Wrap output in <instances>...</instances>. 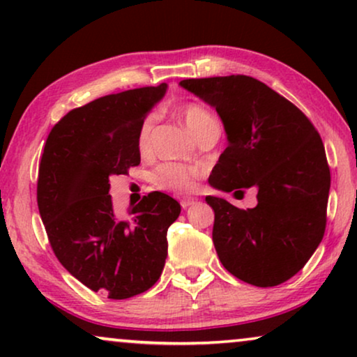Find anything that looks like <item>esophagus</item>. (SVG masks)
Listing matches in <instances>:
<instances>
[{
    "label": "esophagus",
    "mask_w": 357,
    "mask_h": 357,
    "mask_svg": "<svg viewBox=\"0 0 357 357\" xmlns=\"http://www.w3.org/2000/svg\"><path fill=\"white\" fill-rule=\"evenodd\" d=\"M195 203H197V198H182V199H180V204H182L183 209L190 208Z\"/></svg>",
    "instance_id": "obj_1"
}]
</instances>
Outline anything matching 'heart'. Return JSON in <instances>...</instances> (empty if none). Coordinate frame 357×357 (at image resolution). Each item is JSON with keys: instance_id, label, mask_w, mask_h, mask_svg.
I'll return each mask as SVG.
<instances>
[{"instance_id": "1", "label": "heart", "mask_w": 357, "mask_h": 357, "mask_svg": "<svg viewBox=\"0 0 357 357\" xmlns=\"http://www.w3.org/2000/svg\"><path fill=\"white\" fill-rule=\"evenodd\" d=\"M180 115L187 125V128L197 136L202 133L203 130H206L208 126L218 125L214 116L204 109L203 105L198 104H187L182 107ZM154 126V115H148L141 121L139 130H138V148L139 151H146L149 146L151 139V131ZM198 175V169L193 165H185V164H162L155 169L153 175L154 183L159 188L169 190V192L175 193H185L193 190L195 187V178Z\"/></svg>"}]
</instances>
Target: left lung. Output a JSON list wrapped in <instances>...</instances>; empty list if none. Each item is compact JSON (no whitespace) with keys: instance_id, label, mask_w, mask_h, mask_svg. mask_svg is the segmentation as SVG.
Segmentation results:
<instances>
[{"instance_id":"1","label":"left lung","mask_w":357,"mask_h":357,"mask_svg":"<svg viewBox=\"0 0 357 357\" xmlns=\"http://www.w3.org/2000/svg\"><path fill=\"white\" fill-rule=\"evenodd\" d=\"M180 86L216 109L226 130L227 148L209 185L236 197L257 192L248 209L206 197L219 260L248 284H281L304 268L325 234L330 169L320 135L294 104L250 76Z\"/></svg>"}]
</instances>
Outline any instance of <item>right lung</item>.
<instances>
[{
    "instance_id": "obj_1",
    "label": "right lung",
    "mask_w": 357,
    "mask_h": 357,
    "mask_svg": "<svg viewBox=\"0 0 357 357\" xmlns=\"http://www.w3.org/2000/svg\"><path fill=\"white\" fill-rule=\"evenodd\" d=\"M165 91V82L139 87L68 112L43 148L37 204L50 245L77 281L110 299L155 284L167 229L180 214L177 199L153 192L130 208V219H119L109 195L112 175L139 164V125Z\"/></svg>"
}]
</instances>
